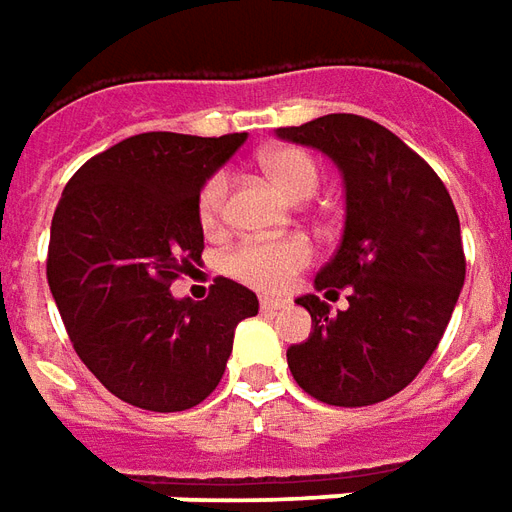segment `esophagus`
<instances>
[{
    "instance_id": "obj_1",
    "label": "esophagus",
    "mask_w": 512,
    "mask_h": 512,
    "mask_svg": "<svg viewBox=\"0 0 512 512\" xmlns=\"http://www.w3.org/2000/svg\"><path fill=\"white\" fill-rule=\"evenodd\" d=\"M288 307V301L285 299H260V310L263 312H277V310H285Z\"/></svg>"
}]
</instances>
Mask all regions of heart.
Returning <instances> with one entry per match:
<instances>
[{
	"mask_svg": "<svg viewBox=\"0 0 512 512\" xmlns=\"http://www.w3.org/2000/svg\"><path fill=\"white\" fill-rule=\"evenodd\" d=\"M260 164L268 172V178L277 183L293 200L310 197L318 189V164L312 161L310 153L299 147H277L268 150L260 158ZM224 208H227V175L216 172L202 183L197 194V219L213 233L224 222ZM312 246L301 235H282V238H268V241H241L233 246L222 260L224 274H230L238 282L257 290H282L288 285L293 274L310 266Z\"/></svg>",
	"mask_w": 512,
	"mask_h": 512,
	"instance_id": "heart-1",
	"label": "heart"
}]
</instances>
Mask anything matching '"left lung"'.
I'll use <instances>...</instances> for the list:
<instances>
[{
  "label": "left lung",
  "mask_w": 512,
  "mask_h": 512,
  "mask_svg": "<svg viewBox=\"0 0 512 512\" xmlns=\"http://www.w3.org/2000/svg\"><path fill=\"white\" fill-rule=\"evenodd\" d=\"M277 136L318 147L345 183L343 241L315 288H348V310L296 299L312 332L288 348L290 373L321 403L373 406L417 378L450 323L466 277L458 213L428 161L367 117L323 115Z\"/></svg>",
  "instance_id": "1"
}]
</instances>
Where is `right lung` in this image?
<instances>
[{
  "label": "right lung",
  "mask_w": 512,
  "mask_h": 512,
  "mask_svg": "<svg viewBox=\"0 0 512 512\" xmlns=\"http://www.w3.org/2000/svg\"><path fill=\"white\" fill-rule=\"evenodd\" d=\"M246 134L150 131L93 156L62 191L51 219L49 277L76 354L120 400L186 411L211 395L235 326L257 296L216 277L205 301L169 285L202 257L197 194Z\"/></svg>",
  "instance_id": "right-lung-1"
}]
</instances>
